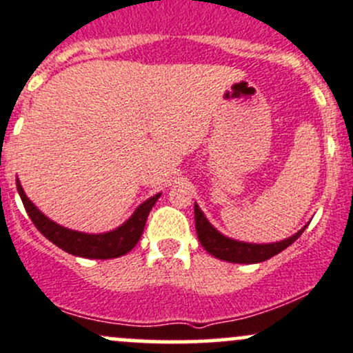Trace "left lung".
Wrapping results in <instances>:
<instances>
[{
    "mask_svg": "<svg viewBox=\"0 0 353 353\" xmlns=\"http://www.w3.org/2000/svg\"><path fill=\"white\" fill-rule=\"evenodd\" d=\"M194 223L196 232H198V239L205 247L206 252H210L213 257L220 259L225 262H233V264H257V262H264L267 259L274 257L289 245L294 243L296 240L301 236V233L306 230L307 223L294 233L289 239L281 240V242L274 243H248L240 242V240L230 239V236L223 235L218 232L213 225L208 221L199 206L194 203Z\"/></svg>",
    "mask_w": 353,
    "mask_h": 353,
    "instance_id": "left-lung-1",
    "label": "left lung"
}]
</instances>
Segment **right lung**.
<instances>
[{"mask_svg":"<svg viewBox=\"0 0 353 353\" xmlns=\"http://www.w3.org/2000/svg\"><path fill=\"white\" fill-rule=\"evenodd\" d=\"M17 189L21 201H23V206L25 210H27L30 220L33 221L37 230H39L47 240H50L52 243L57 245L59 248H62V250L68 252L70 255L84 259H101V261H105V259L121 257V255L128 254V252L139 243L140 236H142L143 233V228H145L148 213H150L155 201L161 198V192L152 196V198H148L147 201H143L142 205L137 208V210L133 211L132 216H130L123 225L118 226V228L110 230V232L105 233H84L65 228V226L55 223L50 218H47L46 214L27 198V194H25L23 188H21L20 181L18 179Z\"/></svg>","mask_w":353,"mask_h":353,"instance_id":"right-lung-1","label":"right lung"}]
</instances>
